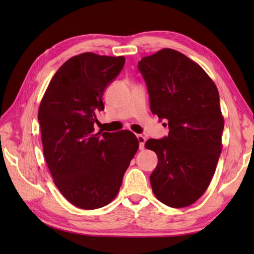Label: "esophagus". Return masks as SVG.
Masks as SVG:
<instances>
[{"label": "esophagus", "instance_id": "34e87169", "mask_svg": "<svg viewBox=\"0 0 254 254\" xmlns=\"http://www.w3.org/2000/svg\"><path fill=\"white\" fill-rule=\"evenodd\" d=\"M138 142H139V149H144L145 148V142H146V137H145L144 135H142V134H138V135H136Z\"/></svg>", "mask_w": 254, "mask_h": 254}]
</instances>
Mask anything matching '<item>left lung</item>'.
<instances>
[{
	"instance_id": "8db88e82",
	"label": "left lung",
	"mask_w": 254,
	"mask_h": 254,
	"mask_svg": "<svg viewBox=\"0 0 254 254\" xmlns=\"http://www.w3.org/2000/svg\"><path fill=\"white\" fill-rule=\"evenodd\" d=\"M137 67L150 110L169 128L167 136L145 144L158 157L149 177L153 192L170 207L189 206L206 191L222 153L218 90L201 66L172 49L142 58Z\"/></svg>"
}]
</instances>
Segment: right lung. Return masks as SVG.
Listing matches in <instances>:
<instances>
[{"label":"right lung","mask_w":254,"mask_h":254,"mask_svg":"<svg viewBox=\"0 0 254 254\" xmlns=\"http://www.w3.org/2000/svg\"><path fill=\"white\" fill-rule=\"evenodd\" d=\"M124 57L86 52L58 69L38 111L44 155L56 186L83 209L109 204L138 149L130 131L95 132L102 96L122 71Z\"/></svg>","instance_id":"1"}]
</instances>
